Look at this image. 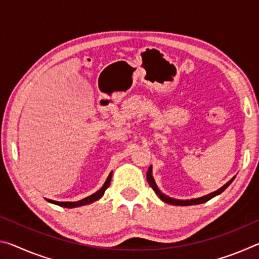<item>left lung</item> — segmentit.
Masks as SVG:
<instances>
[{
	"mask_svg": "<svg viewBox=\"0 0 259 259\" xmlns=\"http://www.w3.org/2000/svg\"><path fill=\"white\" fill-rule=\"evenodd\" d=\"M146 178H147L148 184H150V186L153 188V190H154V192L156 193L157 195H159V198H160L162 201H163V202L169 203V204H172V205H193V204L204 203V202H207V201H209L210 199L214 198V196H216V195L221 194L222 192H224V191L226 190V188L230 186V184L234 181L235 177L232 178L230 182H227V183L225 184V185L219 188V190L214 191V192H212V193H210V194H208V195H204V196H202V198L191 199V200H177V199H174V198H169L168 195L163 194V193H162V192L159 190V188H157L156 184H155V182H154V178H153V176H152V166H150V168H148V170H147Z\"/></svg>",
	"mask_w": 259,
	"mask_h": 259,
	"instance_id": "1",
	"label": "left lung"
}]
</instances>
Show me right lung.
Returning <instances> with one entry per match:
<instances>
[{"label": "right lung", "mask_w": 259, "mask_h": 259, "mask_svg": "<svg viewBox=\"0 0 259 259\" xmlns=\"http://www.w3.org/2000/svg\"><path fill=\"white\" fill-rule=\"evenodd\" d=\"M112 174L113 172L108 175V177L106 179V182H105V184L103 185V187L100 188L99 191L94 193L93 195L88 196V198H84V199H82L80 201H76V202H58V201H54V200H49V199H47V201H48V202L54 203V204H57V205H60V207H64V208H75V207H81V205L93 203V202H95V201L99 200L104 195V192L106 191V188L109 186V184H111Z\"/></svg>", "instance_id": "add662e5"}]
</instances>
